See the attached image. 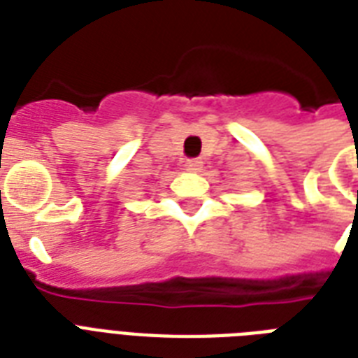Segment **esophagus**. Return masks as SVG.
I'll return each instance as SVG.
<instances>
[{
	"instance_id": "esophagus-1",
	"label": "esophagus",
	"mask_w": 358,
	"mask_h": 358,
	"mask_svg": "<svg viewBox=\"0 0 358 358\" xmlns=\"http://www.w3.org/2000/svg\"><path fill=\"white\" fill-rule=\"evenodd\" d=\"M185 169L191 171V173H196V171H201L202 169V162H199V159H187V162H185Z\"/></svg>"
}]
</instances>
